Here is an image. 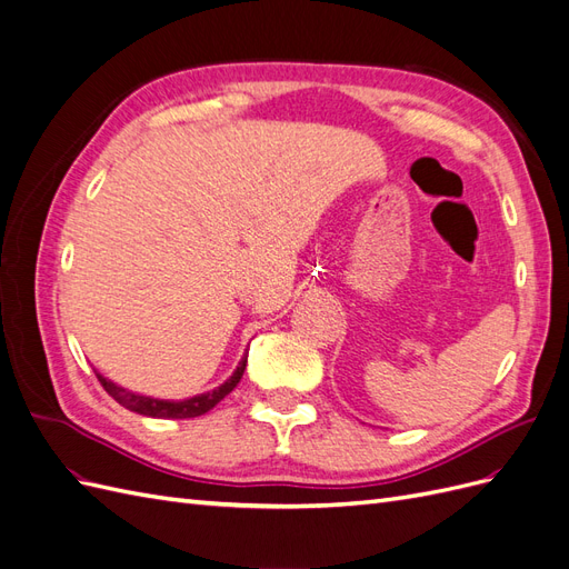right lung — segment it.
Segmentation results:
<instances>
[{"instance_id":"obj_1","label":"right lung","mask_w":569,"mask_h":569,"mask_svg":"<svg viewBox=\"0 0 569 569\" xmlns=\"http://www.w3.org/2000/svg\"><path fill=\"white\" fill-rule=\"evenodd\" d=\"M246 363H248V357L241 359V363H238V369L233 371V376L224 382L219 385L217 390L212 392H206V395H198V397H191V399H184V401H162V399H151V397H143V395H134L130 390L124 388H118L116 382L106 380L103 376L97 373L101 388L111 395L118 405H122L124 409H130L134 413H141V416H151V418H196V416H203L208 413L212 407H217L219 401H222L236 385L238 380H241L243 371H246Z\"/></svg>"}]
</instances>
